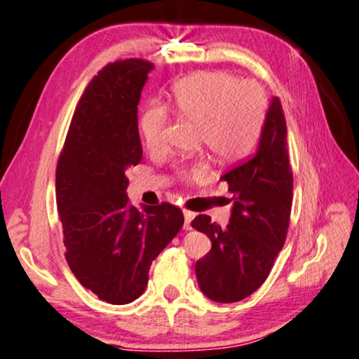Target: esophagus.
Wrapping results in <instances>:
<instances>
[{
    "mask_svg": "<svg viewBox=\"0 0 359 359\" xmlns=\"http://www.w3.org/2000/svg\"><path fill=\"white\" fill-rule=\"evenodd\" d=\"M195 217V214L190 212V210H184V230H191V220Z\"/></svg>",
    "mask_w": 359,
    "mask_h": 359,
    "instance_id": "1",
    "label": "esophagus"
}]
</instances>
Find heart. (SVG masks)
<instances>
[{"label": "heart", "instance_id": "b5f03b06", "mask_svg": "<svg viewBox=\"0 0 359 359\" xmlns=\"http://www.w3.org/2000/svg\"><path fill=\"white\" fill-rule=\"evenodd\" d=\"M265 93L257 83L238 81L225 72L195 73L172 90V107L180 116L200 124L201 142L224 161H233L252 149L264 121ZM170 121L168 108L150 104L142 113L139 126L150 150L164 145ZM208 166L198 161L179 170L185 180H200Z\"/></svg>", "mask_w": 359, "mask_h": 359}]
</instances>
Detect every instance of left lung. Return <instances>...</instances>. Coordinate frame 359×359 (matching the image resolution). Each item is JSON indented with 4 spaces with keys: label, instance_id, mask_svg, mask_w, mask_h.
Wrapping results in <instances>:
<instances>
[{
    "label": "left lung",
    "instance_id": "8db88e82",
    "mask_svg": "<svg viewBox=\"0 0 359 359\" xmlns=\"http://www.w3.org/2000/svg\"><path fill=\"white\" fill-rule=\"evenodd\" d=\"M286 137L281 102L273 97L257 150L220 177L233 193L230 224L222 229L204 214L191 222L212 243L195 271L203 294L214 302L233 304L257 291L281 251L294 182Z\"/></svg>",
    "mask_w": 359,
    "mask_h": 359
}]
</instances>
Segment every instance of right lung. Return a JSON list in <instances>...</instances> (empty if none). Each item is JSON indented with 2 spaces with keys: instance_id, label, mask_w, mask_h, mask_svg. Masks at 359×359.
Returning a JSON list of instances; mask_svg holds the SVG:
<instances>
[{
  "instance_id": "obj_1",
  "label": "right lung",
  "mask_w": 359,
  "mask_h": 359,
  "mask_svg": "<svg viewBox=\"0 0 359 359\" xmlns=\"http://www.w3.org/2000/svg\"><path fill=\"white\" fill-rule=\"evenodd\" d=\"M151 70L142 59L102 68L78 102L55 170L68 266L113 305L144 294L151 262L184 225L172 204L137 210L128 201L126 170L142 159L137 105Z\"/></svg>"
}]
</instances>
